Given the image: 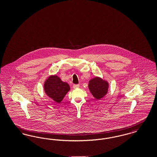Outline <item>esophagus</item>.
I'll list each match as a JSON object with an SVG mask.
<instances>
[{
	"mask_svg": "<svg viewBox=\"0 0 157 157\" xmlns=\"http://www.w3.org/2000/svg\"><path fill=\"white\" fill-rule=\"evenodd\" d=\"M73 87H74V89L78 88L79 87V85H78V84H75V85H73Z\"/></svg>",
	"mask_w": 157,
	"mask_h": 157,
	"instance_id": "1",
	"label": "esophagus"
}]
</instances>
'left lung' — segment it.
Wrapping results in <instances>:
<instances>
[{"label": "left lung", "instance_id": "left-lung-1", "mask_svg": "<svg viewBox=\"0 0 157 157\" xmlns=\"http://www.w3.org/2000/svg\"><path fill=\"white\" fill-rule=\"evenodd\" d=\"M88 87L94 97L99 99L107 94L109 85L101 78L95 77L90 80Z\"/></svg>", "mask_w": 157, "mask_h": 157}]
</instances>
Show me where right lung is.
Returning a JSON list of instances; mask_svg holds the SVG:
<instances>
[{"mask_svg": "<svg viewBox=\"0 0 157 157\" xmlns=\"http://www.w3.org/2000/svg\"><path fill=\"white\" fill-rule=\"evenodd\" d=\"M44 90L49 97L59 103L70 90V86L67 82H62L58 76L52 75L46 80Z\"/></svg>", "mask_w": 157, "mask_h": 157, "instance_id": "1", "label": "right lung"}]
</instances>
